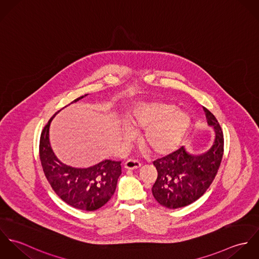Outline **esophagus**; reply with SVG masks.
Wrapping results in <instances>:
<instances>
[{"label":"esophagus","mask_w":259,"mask_h":259,"mask_svg":"<svg viewBox=\"0 0 259 259\" xmlns=\"http://www.w3.org/2000/svg\"><path fill=\"white\" fill-rule=\"evenodd\" d=\"M141 166H142L141 161L137 159H128L124 163V167L127 169H137V168H140Z\"/></svg>","instance_id":"34e87169"}]
</instances>
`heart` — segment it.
<instances>
[{
    "label": "heart",
    "instance_id": "1",
    "mask_svg": "<svg viewBox=\"0 0 259 259\" xmlns=\"http://www.w3.org/2000/svg\"><path fill=\"white\" fill-rule=\"evenodd\" d=\"M190 118L184 111L165 102H152L139 106L126 119L127 127L144 133L141 143L155 155H165L179 147L189 125ZM131 134L126 133V138Z\"/></svg>",
    "mask_w": 259,
    "mask_h": 259
}]
</instances>
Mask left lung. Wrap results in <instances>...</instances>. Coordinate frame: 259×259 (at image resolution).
<instances>
[{
	"label": "left lung",
	"mask_w": 259,
	"mask_h": 259,
	"mask_svg": "<svg viewBox=\"0 0 259 259\" xmlns=\"http://www.w3.org/2000/svg\"><path fill=\"white\" fill-rule=\"evenodd\" d=\"M203 111L207 123L215 131L212 148L201 155H192L181 147L153 161L157 179L151 191L166 208L184 207L197 200L212 184L221 166L224 148L222 126L210 111L205 108Z\"/></svg>",
	"instance_id": "left-lung-1"
}]
</instances>
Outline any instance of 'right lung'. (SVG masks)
Segmentation results:
<instances>
[{"label": "right lung", "mask_w": 259, "mask_h": 259, "mask_svg": "<svg viewBox=\"0 0 259 259\" xmlns=\"http://www.w3.org/2000/svg\"><path fill=\"white\" fill-rule=\"evenodd\" d=\"M59 111L50 118L40 134L38 151L44 174L53 190L66 203L80 210H97L113 195L121 174V162L107 159L89 168H74L60 161L49 140L51 121Z\"/></svg>", "instance_id": "obj_1"}]
</instances>
